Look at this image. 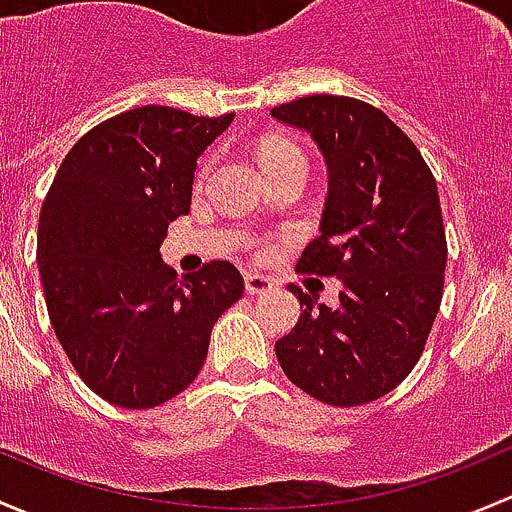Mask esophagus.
I'll return each mask as SVG.
<instances>
[{
  "instance_id": "obj_1",
  "label": "esophagus",
  "mask_w": 512,
  "mask_h": 512,
  "mask_svg": "<svg viewBox=\"0 0 512 512\" xmlns=\"http://www.w3.org/2000/svg\"><path fill=\"white\" fill-rule=\"evenodd\" d=\"M244 283H246V293L249 295H266L276 288V283H273L271 278L258 276V273H249V276L244 278Z\"/></svg>"
}]
</instances>
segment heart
I'll use <instances>...</instances> for the list:
<instances>
[{
  "mask_svg": "<svg viewBox=\"0 0 512 512\" xmlns=\"http://www.w3.org/2000/svg\"><path fill=\"white\" fill-rule=\"evenodd\" d=\"M286 155H300L298 150L291 145H281V142H271V145H266L261 150V162H268V160H276V157H286Z\"/></svg>",
  "mask_w": 512,
  "mask_h": 512,
  "instance_id": "obj_1",
  "label": "heart"
}]
</instances>
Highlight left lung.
Segmentation results:
<instances>
[{"mask_svg":"<svg viewBox=\"0 0 512 512\" xmlns=\"http://www.w3.org/2000/svg\"><path fill=\"white\" fill-rule=\"evenodd\" d=\"M271 115L308 133L328 165L320 236L298 271L342 281L337 308L288 286L300 318L276 342V357L310 397L360 407L414 370L439 313L446 231L436 179L414 142L370 103L323 93Z\"/></svg>","mask_w":512,"mask_h":512,"instance_id":"1","label":"left lung"}]
</instances>
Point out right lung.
Returning a JSON list of instances; mask_svg holds the SVG:
<instances>
[{
  "label": "right lung",
  "instance_id": "obj_1",
  "mask_svg": "<svg viewBox=\"0 0 512 512\" xmlns=\"http://www.w3.org/2000/svg\"><path fill=\"white\" fill-rule=\"evenodd\" d=\"M231 120L125 110L71 147L46 194L36 263L51 325L78 377L115 407L150 409L187 389L214 323L244 293L234 263L177 281L160 256L170 221L189 214L197 157Z\"/></svg>",
  "mask_w": 512,
  "mask_h": 512
}]
</instances>
